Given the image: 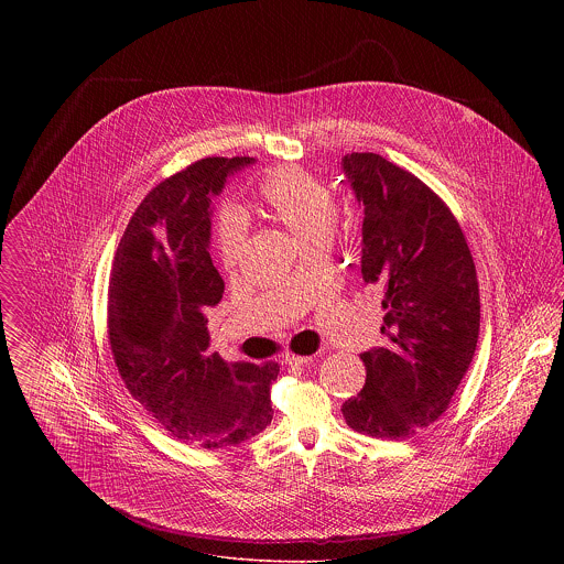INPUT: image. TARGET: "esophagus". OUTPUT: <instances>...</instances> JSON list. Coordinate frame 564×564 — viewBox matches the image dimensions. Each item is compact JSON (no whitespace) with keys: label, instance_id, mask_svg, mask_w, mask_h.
I'll return each mask as SVG.
<instances>
[{"label":"esophagus","instance_id":"esophagus-1","mask_svg":"<svg viewBox=\"0 0 564 564\" xmlns=\"http://www.w3.org/2000/svg\"><path fill=\"white\" fill-rule=\"evenodd\" d=\"M313 358L311 356H297V354H291V351H286L284 356H282V362L284 365H291V367H304V365H308Z\"/></svg>","mask_w":564,"mask_h":564}]
</instances>
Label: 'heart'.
<instances>
[{
    "label": "heart",
    "instance_id": "b5f03b06",
    "mask_svg": "<svg viewBox=\"0 0 564 564\" xmlns=\"http://www.w3.org/2000/svg\"><path fill=\"white\" fill-rule=\"evenodd\" d=\"M269 213L302 242H313L329 232L332 197L322 180L302 166L271 171L260 186ZM249 232V219L241 208H226L219 217L217 241L224 264L232 267L241 258Z\"/></svg>",
    "mask_w": 564,
    "mask_h": 564
}]
</instances>
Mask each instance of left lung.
I'll return each mask as SVG.
<instances>
[{
	"mask_svg": "<svg viewBox=\"0 0 564 564\" xmlns=\"http://www.w3.org/2000/svg\"><path fill=\"white\" fill-rule=\"evenodd\" d=\"M362 219V280L382 289L387 347L360 354L367 380L343 403L360 434L400 441L434 423L478 345L474 256L447 204L416 175L371 152L343 159Z\"/></svg>",
	"mask_w": 564,
	"mask_h": 564,
	"instance_id": "8db88e82",
	"label": "left lung"
}]
</instances>
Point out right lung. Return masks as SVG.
Masks as SVG:
<instances>
[{
  "label": "right lung",
  "instance_id": "right-lung-1",
  "mask_svg": "<svg viewBox=\"0 0 564 564\" xmlns=\"http://www.w3.org/2000/svg\"><path fill=\"white\" fill-rule=\"evenodd\" d=\"M253 159H202L154 186L115 253L108 338L130 395L186 445L221 449L273 419L278 362H224L208 351L206 308L224 280L210 242V197Z\"/></svg>",
  "mask_w": 564,
  "mask_h": 564
}]
</instances>
